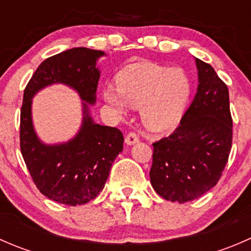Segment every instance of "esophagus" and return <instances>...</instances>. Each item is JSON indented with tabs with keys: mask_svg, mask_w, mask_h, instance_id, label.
I'll return each mask as SVG.
<instances>
[{
	"mask_svg": "<svg viewBox=\"0 0 251 251\" xmlns=\"http://www.w3.org/2000/svg\"><path fill=\"white\" fill-rule=\"evenodd\" d=\"M138 141H140V138H138V136L133 132L128 133L125 138V143L127 144V146H132V144L138 143Z\"/></svg>",
	"mask_w": 251,
	"mask_h": 251,
	"instance_id": "esophagus-1",
	"label": "esophagus"
}]
</instances>
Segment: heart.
I'll use <instances>...</instances> for the list:
<instances>
[{
	"instance_id": "b5f03b06",
	"label": "heart",
	"mask_w": 251,
	"mask_h": 251,
	"mask_svg": "<svg viewBox=\"0 0 251 251\" xmlns=\"http://www.w3.org/2000/svg\"><path fill=\"white\" fill-rule=\"evenodd\" d=\"M192 92L191 78L179 68L154 63H136L116 76V88L103 90V100L119 115L127 104L141 108L144 127L151 132L174 128L183 116Z\"/></svg>"
}]
</instances>
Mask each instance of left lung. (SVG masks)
<instances>
[{"label": "left lung", "mask_w": 251, "mask_h": 251, "mask_svg": "<svg viewBox=\"0 0 251 251\" xmlns=\"http://www.w3.org/2000/svg\"><path fill=\"white\" fill-rule=\"evenodd\" d=\"M198 87L179 126L153 143L151 183L170 201H194L216 186L232 148L228 88L214 68L196 58Z\"/></svg>", "instance_id": "8db88e82"}]
</instances>
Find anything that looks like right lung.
I'll use <instances>...</instances> for the list:
<instances>
[{"instance_id": "right-lung-1", "label": "right lung", "mask_w": 251, "mask_h": 251, "mask_svg": "<svg viewBox=\"0 0 251 251\" xmlns=\"http://www.w3.org/2000/svg\"><path fill=\"white\" fill-rule=\"evenodd\" d=\"M103 50L76 47L47 58L39 65L24 91L20 110V149L26 168L39 191L60 204L76 206L100 194L110 168L123 151L124 136L116 127L96 124L90 105L96 103L100 70L97 60ZM55 83L73 88L83 107L78 133L69 141L48 145L42 142L32 123V98Z\"/></svg>"}]
</instances>
